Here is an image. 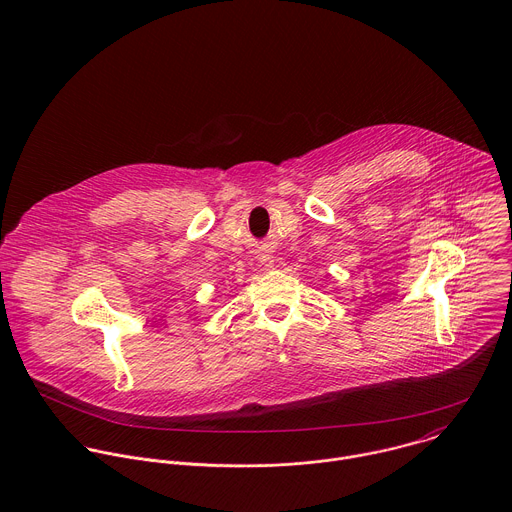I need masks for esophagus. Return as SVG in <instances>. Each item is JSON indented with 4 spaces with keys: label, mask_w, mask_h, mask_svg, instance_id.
<instances>
[{
    "label": "esophagus",
    "mask_w": 512,
    "mask_h": 512,
    "mask_svg": "<svg viewBox=\"0 0 512 512\" xmlns=\"http://www.w3.org/2000/svg\"><path fill=\"white\" fill-rule=\"evenodd\" d=\"M261 263H263L265 267H271V265H273V257H269V255H263V257H261Z\"/></svg>",
    "instance_id": "34e87169"
}]
</instances>
